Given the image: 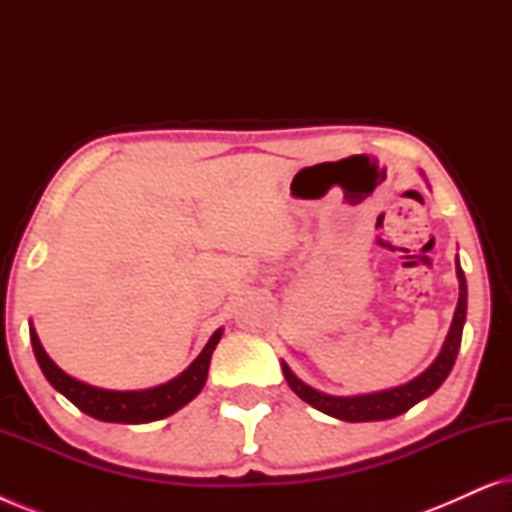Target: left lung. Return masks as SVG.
Masks as SVG:
<instances>
[{"label":"left lung","instance_id":"1","mask_svg":"<svg viewBox=\"0 0 512 512\" xmlns=\"http://www.w3.org/2000/svg\"><path fill=\"white\" fill-rule=\"evenodd\" d=\"M457 279H459V303L454 310L452 326L447 331V338L443 342V349L436 356V361L424 370L422 375H417L415 380L401 384V387L375 391V394H361V396H331L324 391L310 387L300 377L293 375V370L282 361V370L289 387L303 398L305 403H310L312 408L331 415L342 422H382V419H391L408 412L412 405H417L424 398H429L440 384L447 380L450 370L457 361L459 345H461V333H464L466 324V307H468V289H466V277L461 270L459 258H457Z\"/></svg>","mask_w":512,"mask_h":512}]
</instances>
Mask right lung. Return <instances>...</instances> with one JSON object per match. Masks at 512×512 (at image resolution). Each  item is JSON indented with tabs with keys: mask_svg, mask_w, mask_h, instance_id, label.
<instances>
[{
	"mask_svg": "<svg viewBox=\"0 0 512 512\" xmlns=\"http://www.w3.org/2000/svg\"><path fill=\"white\" fill-rule=\"evenodd\" d=\"M223 335V328L214 331L212 338L205 345V349L198 354L191 366L184 373L174 377V380L158 384L151 389H139V391H114V389H100L93 384H86L76 377L67 375L51 356L46 354V349L41 347V340L34 326L30 324V340L34 356L41 373L46 375V380L51 382L55 391H60L62 396L69 398L76 408L86 415L100 419V422H116V424H146L156 422V419L170 417L174 412L184 408L186 403H191L195 396L200 394L202 387L207 382L209 373V361L216 345H219Z\"/></svg>",
	"mask_w": 512,
	"mask_h": 512,
	"instance_id": "right-lung-1",
	"label": "right lung"
}]
</instances>
